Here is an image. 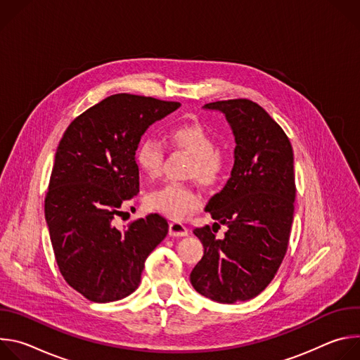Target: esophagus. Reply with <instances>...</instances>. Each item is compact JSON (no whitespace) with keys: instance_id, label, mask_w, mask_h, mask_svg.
Returning a JSON list of instances; mask_svg holds the SVG:
<instances>
[{"instance_id":"1","label":"esophagus","mask_w":360,"mask_h":360,"mask_svg":"<svg viewBox=\"0 0 360 360\" xmlns=\"http://www.w3.org/2000/svg\"><path fill=\"white\" fill-rule=\"evenodd\" d=\"M169 235L171 236H186L188 235V228L182 225L181 222H171L169 224Z\"/></svg>"}]
</instances>
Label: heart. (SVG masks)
Here are the masks:
<instances>
[{"label": "heart", "instance_id": "b5f03b06", "mask_svg": "<svg viewBox=\"0 0 360 360\" xmlns=\"http://www.w3.org/2000/svg\"><path fill=\"white\" fill-rule=\"evenodd\" d=\"M168 139L172 146L185 150L193 158L191 176L205 186L219 182L226 161L218 152V142L207 127L199 122L179 124L169 129ZM135 162L148 178H158L162 171L164 145L150 136L141 139L135 149ZM146 203L150 210L178 221L200 207V196L188 186L167 184L149 193Z\"/></svg>", "mask_w": 360, "mask_h": 360}]
</instances>
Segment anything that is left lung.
Listing matches in <instances>:
<instances>
[{"label": "left lung", "mask_w": 360, "mask_h": 360, "mask_svg": "<svg viewBox=\"0 0 360 360\" xmlns=\"http://www.w3.org/2000/svg\"><path fill=\"white\" fill-rule=\"evenodd\" d=\"M203 110L225 115L236 146L231 178L205 207L228 231L218 239L208 225L193 229L203 256L189 278L198 293L215 302L249 300L271 283L288 249L296 193L293 150L256 102L218 101Z\"/></svg>", "instance_id": "8db88e82"}]
</instances>
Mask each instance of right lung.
I'll return each instance as SVG.
<instances>
[{
  "label": "right lung",
  "instance_id": "add662e5",
  "mask_svg": "<svg viewBox=\"0 0 360 360\" xmlns=\"http://www.w3.org/2000/svg\"><path fill=\"white\" fill-rule=\"evenodd\" d=\"M179 107L150 96L111 95L75 118L60 141L45 221L64 279L92 302L131 295L148 255L168 233L158 214L122 228L117 217L139 192L136 145L152 124Z\"/></svg>",
  "mask_w": 360,
  "mask_h": 360
}]
</instances>
